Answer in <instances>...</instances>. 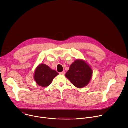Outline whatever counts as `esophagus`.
<instances>
[{"mask_svg": "<svg viewBox=\"0 0 128 128\" xmlns=\"http://www.w3.org/2000/svg\"><path fill=\"white\" fill-rule=\"evenodd\" d=\"M65 74V71H62V72H60V74H61V75H64V74Z\"/></svg>", "mask_w": 128, "mask_h": 128, "instance_id": "esophagus-1", "label": "esophagus"}]
</instances>
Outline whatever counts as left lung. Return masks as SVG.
<instances>
[{"label": "left lung", "mask_w": 128, "mask_h": 128, "mask_svg": "<svg viewBox=\"0 0 128 128\" xmlns=\"http://www.w3.org/2000/svg\"><path fill=\"white\" fill-rule=\"evenodd\" d=\"M93 76L91 66L84 60L77 59L73 62L65 76L76 87L82 88L86 86L90 82Z\"/></svg>", "instance_id": "1"}]
</instances>
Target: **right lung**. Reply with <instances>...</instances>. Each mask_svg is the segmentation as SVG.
I'll return each mask as SVG.
<instances>
[{"mask_svg": "<svg viewBox=\"0 0 128 128\" xmlns=\"http://www.w3.org/2000/svg\"><path fill=\"white\" fill-rule=\"evenodd\" d=\"M58 74L57 72L52 69L48 66L41 63L35 70L34 79L38 86L46 88L51 84L54 78Z\"/></svg>", "mask_w": 128, "mask_h": 128, "instance_id": "add662e5", "label": "right lung"}]
</instances>
